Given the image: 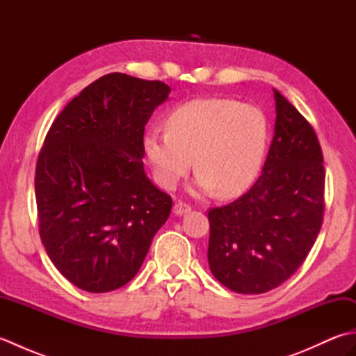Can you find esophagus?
<instances>
[{
  "label": "esophagus",
  "mask_w": 356,
  "mask_h": 356,
  "mask_svg": "<svg viewBox=\"0 0 356 356\" xmlns=\"http://www.w3.org/2000/svg\"><path fill=\"white\" fill-rule=\"evenodd\" d=\"M190 211H191V207L186 205V203H182V202H177L176 205L172 207L174 216H184L186 213H190Z\"/></svg>",
  "instance_id": "obj_1"
}]
</instances>
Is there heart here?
<instances>
[{
  "label": "heart",
  "instance_id": "b5f03b06",
  "mask_svg": "<svg viewBox=\"0 0 356 356\" xmlns=\"http://www.w3.org/2000/svg\"><path fill=\"white\" fill-rule=\"evenodd\" d=\"M166 130L143 138V154L154 179L174 190L194 163L195 195L218 191L234 197L259 176L266 154L269 127L264 113L249 104L225 97H202L174 108Z\"/></svg>",
  "mask_w": 356,
  "mask_h": 356
}]
</instances>
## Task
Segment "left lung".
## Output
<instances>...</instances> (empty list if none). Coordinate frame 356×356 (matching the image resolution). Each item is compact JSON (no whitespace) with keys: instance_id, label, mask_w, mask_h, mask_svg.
<instances>
[{"instance_id":"obj_1","label":"left lung","mask_w":356,"mask_h":356,"mask_svg":"<svg viewBox=\"0 0 356 356\" xmlns=\"http://www.w3.org/2000/svg\"><path fill=\"white\" fill-rule=\"evenodd\" d=\"M274 99V138L261 176L236 202L208 213L209 269L238 293H263L284 283L305 261L323 223L318 138L278 90Z\"/></svg>"}]
</instances>
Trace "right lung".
Instances as JSON below:
<instances>
[{"label": "right lung", "mask_w": 356, "mask_h": 356, "mask_svg": "<svg viewBox=\"0 0 356 356\" xmlns=\"http://www.w3.org/2000/svg\"><path fill=\"white\" fill-rule=\"evenodd\" d=\"M171 88L110 73L72 99L38 157L42 245L79 289L102 293L138 274L172 200L147 177L143 131Z\"/></svg>", "instance_id": "add662e5"}]
</instances>
